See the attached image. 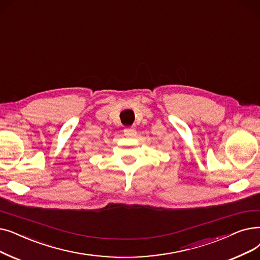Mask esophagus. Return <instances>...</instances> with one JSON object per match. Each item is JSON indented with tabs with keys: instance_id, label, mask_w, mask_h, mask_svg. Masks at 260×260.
Wrapping results in <instances>:
<instances>
[{
	"instance_id": "34e87169",
	"label": "esophagus",
	"mask_w": 260,
	"mask_h": 260,
	"mask_svg": "<svg viewBox=\"0 0 260 260\" xmlns=\"http://www.w3.org/2000/svg\"><path fill=\"white\" fill-rule=\"evenodd\" d=\"M124 135H125L126 137H135L137 135V131L133 127H127L124 129Z\"/></svg>"
}]
</instances>
